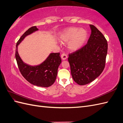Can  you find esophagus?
Returning <instances> with one entry per match:
<instances>
[{"label":"esophagus","instance_id":"obj_1","mask_svg":"<svg viewBox=\"0 0 123 123\" xmlns=\"http://www.w3.org/2000/svg\"><path fill=\"white\" fill-rule=\"evenodd\" d=\"M67 55L65 53H62L61 55V58L62 60H65L67 59Z\"/></svg>","mask_w":123,"mask_h":123}]
</instances>
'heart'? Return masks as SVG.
I'll list each match as a JSON object with an SVG mask.
<instances>
[{
    "instance_id": "heart-1",
    "label": "heart",
    "mask_w": 123,
    "mask_h": 123,
    "mask_svg": "<svg viewBox=\"0 0 123 123\" xmlns=\"http://www.w3.org/2000/svg\"><path fill=\"white\" fill-rule=\"evenodd\" d=\"M87 33L86 30L76 27L68 28L61 32L59 36V41L68 43V48L71 51L80 49L86 41Z\"/></svg>"
}]
</instances>
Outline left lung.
I'll list each match as a JSON object with an SVG mask.
<instances>
[{
	"instance_id": "obj_1",
	"label": "left lung",
	"mask_w": 123,
	"mask_h": 123,
	"mask_svg": "<svg viewBox=\"0 0 123 123\" xmlns=\"http://www.w3.org/2000/svg\"><path fill=\"white\" fill-rule=\"evenodd\" d=\"M91 34L86 45L68 55L71 75L76 83L87 84L104 70L108 44L103 35L92 25Z\"/></svg>"
}]
</instances>
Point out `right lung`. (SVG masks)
Here are the masks:
<instances>
[{"mask_svg":"<svg viewBox=\"0 0 123 123\" xmlns=\"http://www.w3.org/2000/svg\"><path fill=\"white\" fill-rule=\"evenodd\" d=\"M38 30L36 26H33L23 34L17 43L15 56L20 72L27 81L36 86L47 87L55 81L58 68L61 63L60 53H51L42 63L32 66L23 62L18 52V45L25 37Z\"/></svg>","mask_w":123,"mask_h":123,"instance_id":"right-lung-1","label":"right lung"}]
</instances>
